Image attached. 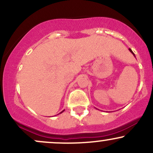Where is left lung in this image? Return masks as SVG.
Here are the masks:
<instances>
[{"label": "left lung", "instance_id": "1", "mask_svg": "<svg viewBox=\"0 0 153 153\" xmlns=\"http://www.w3.org/2000/svg\"><path fill=\"white\" fill-rule=\"evenodd\" d=\"M129 51H130V52H131V53H132V54H133V55H134V53H133V52H132V51H131V49H129Z\"/></svg>", "mask_w": 153, "mask_h": 153}]
</instances>
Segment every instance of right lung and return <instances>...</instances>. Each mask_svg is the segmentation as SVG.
Segmentation results:
<instances>
[{
	"instance_id": "right-lung-1",
	"label": "right lung",
	"mask_w": 153,
	"mask_h": 153,
	"mask_svg": "<svg viewBox=\"0 0 153 153\" xmlns=\"http://www.w3.org/2000/svg\"><path fill=\"white\" fill-rule=\"evenodd\" d=\"M62 112H61V113H62Z\"/></svg>"
}]
</instances>
